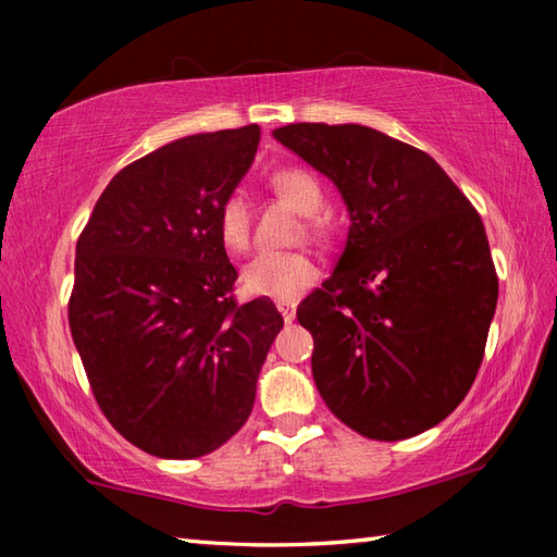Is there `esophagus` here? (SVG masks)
I'll return each mask as SVG.
<instances>
[{
  "label": "esophagus",
  "mask_w": 557,
  "mask_h": 557,
  "mask_svg": "<svg viewBox=\"0 0 557 557\" xmlns=\"http://www.w3.org/2000/svg\"><path fill=\"white\" fill-rule=\"evenodd\" d=\"M277 312L282 314V319H285V322L289 324V322H295V317H297V307L292 305V301H277Z\"/></svg>",
  "instance_id": "34e87169"
}]
</instances>
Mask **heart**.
<instances>
[{
    "label": "heart",
    "mask_w": 557,
    "mask_h": 557,
    "mask_svg": "<svg viewBox=\"0 0 557 557\" xmlns=\"http://www.w3.org/2000/svg\"><path fill=\"white\" fill-rule=\"evenodd\" d=\"M270 184L289 206L307 215V225L317 238L329 233L322 213L324 191L319 178L301 166H285L272 174ZM219 238L231 252H243L250 243V209L240 194H231L219 209ZM319 270L305 252H260L243 268V289L252 297L292 301L314 285Z\"/></svg>",
    "instance_id": "b5f03b06"
}]
</instances>
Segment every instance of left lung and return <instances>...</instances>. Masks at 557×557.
<instances>
[{
  "mask_svg": "<svg viewBox=\"0 0 557 557\" xmlns=\"http://www.w3.org/2000/svg\"><path fill=\"white\" fill-rule=\"evenodd\" d=\"M272 137L338 188L351 221L332 277L297 309L319 395L371 440L435 428L474 383L496 312L482 219L435 159L373 127Z\"/></svg>",
  "mask_w": 557,
  "mask_h": 557,
  "instance_id": "obj_1",
  "label": "left lung"
}]
</instances>
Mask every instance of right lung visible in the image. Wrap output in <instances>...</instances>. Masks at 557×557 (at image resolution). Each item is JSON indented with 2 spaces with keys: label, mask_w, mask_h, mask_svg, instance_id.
Masks as SVG:
<instances>
[{
  "label": "right lung",
  "mask_w": 557,
  "mask_h": 557,
  "mask_svg": "<svg viewBox=\"0 0 557 557\" xmlns=\"http://www.w3.org/2000/svg\"><path fill=\"white\" fill-rule=\"evenodd\" d=\"M260 127L174 139L122 169L75 245L69 324L110 425L162 459L238 432L282 329L268 299L238 307L219 209L256 159Z\"/></svg>",
  "instance_id": "right-lung-1"
}]
</instances>
